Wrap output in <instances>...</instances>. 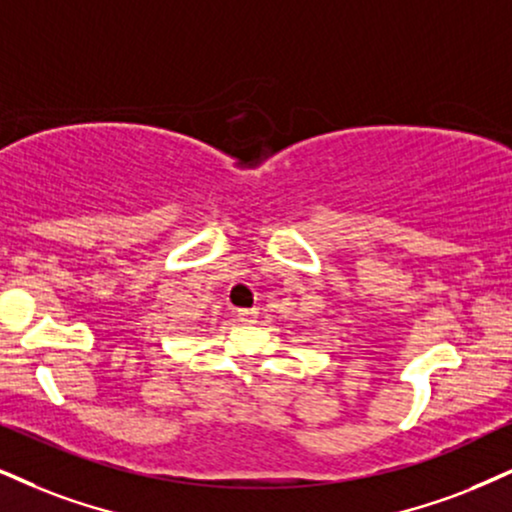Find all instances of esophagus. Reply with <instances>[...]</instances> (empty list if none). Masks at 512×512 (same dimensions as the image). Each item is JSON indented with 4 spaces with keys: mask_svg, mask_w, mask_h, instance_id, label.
I'll list each match as a JSON object with an SVG mask.
<instances>
[{
    "mask_svg": "<svg viewBox=\"0 0 512 512\" xmlns=\"http://www.w3.org/2000/svg\"><path fill=\"white\" fill-rule=\"evenodd\" d=\"M256 315H258L256 308H239L237 311V318L242 320V323H254Z\"/></svg>",
    "mask_w": 512,
    "mask_h": 512,
    "instance_id": "obj_1",
    "label": "esophagus"
}]
</instances>
